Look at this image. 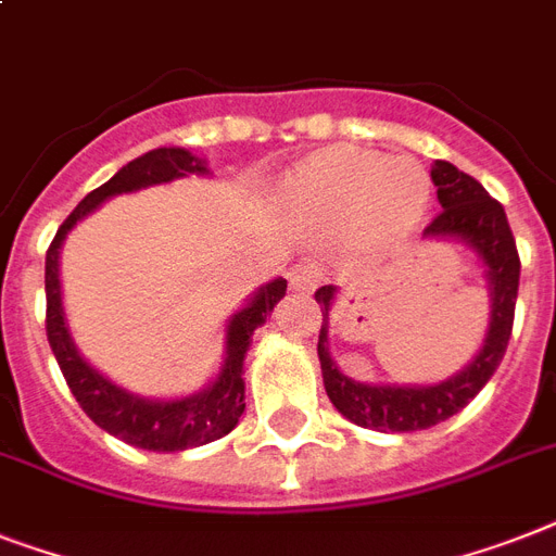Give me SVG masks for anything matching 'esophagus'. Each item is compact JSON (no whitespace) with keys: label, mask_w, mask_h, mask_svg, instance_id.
Returning <instances> with one entry per match:
<instances>
[{"label":"esophagus","mask_w":556,"mask_h":556,"mask_svg":"<svg viewBox=\"0 0 556 556\" xmlns=\"http://www.w3.org/2000/svg\"><path fill=\"white\" fill-rule=\"evenodd\" d=\"M323 282V268L319 265H300L291 270V288L296 291H314Z\"/></svg>","instance_id":"34e87169"}]
</instances>
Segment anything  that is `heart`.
<instances>
[{
    "label": "heart",
    "instance_id": "obj_1",
    "mask_svg": "<svg viewBox=\"0 0 556 556\" xmlns=\"http://www.w3.org/2000/svg\"><path fill=\"white\" fill-rule=\"evenodd\" d=\"M428 174L410 160H388L363 148H337L308 162L286 188L288 205L323 223H365L386 237H403L426 211Z\"/></svg>",
    "mask_w": 556,
    "mask_h": 556
}]
</instances>
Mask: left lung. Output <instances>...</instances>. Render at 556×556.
<instances>
[{
    "mask_svg": "<svg viewBox=\"0 0 556 556\" xmlns=\"http://www.w3.org/2000/svg\"><path fill=\"white\" fill-rule=\"evenodd\" d=\"M431 179L437 185V200L442 211L431 219L426 237L459 239L477 251L485 265L491 291L489 331L471 363L437 386H368V382L345 377L328 354V311L333 305L337 288H319L314 293L323 308L317 354L328 400L342 417L374 431H422L454 417L494 377L508 349V337H511L514 305H517V288H520V254H517V242L508 228L503 205L491 200L489 191L473 176L463 174L445 160H437L431 165Z\"/></svg>",
    "mask_w": 556,
    "mask_h": 556,
    "instance_id": "1",
    "label": "left lung"
}]
</instances>
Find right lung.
<instances>
[{
    "label": "right lung",
    "instance_id": "right-lung-1",
    "mask_svg": "<svg viewBox=\"0 0 556 556\" xmlns=\"http://www.w3.org/2000/svg\"><path fill=\"white\" fill-rule=\"evenodd\" d=\"M188 174H207V168L200 156H193L185 148H156V151L142 153L128 165H122L105 185H99L97 191H90L74 207V214L59 225L56 237L45 254V296H48L45 331H48V342H51L53 356H56L71 394L102 431L146 451L197 448V445L231 434L245 410L242 363L251 349V337L268 319L274 305L286 296L288 282L282 277L270 279L248 300L245 308L233 314L228 323V333H225L223 368L211 386L202 388L200 394L182 396V400H146V396L130 394L125 388L114 386L93 365L85 363L83 354L76 351L71 331H67L65 311H62L59 251H62L67 231L116 193L142 191V188L170 182V179Z\"/></svg>",
    "mask_w": 556,
    "mask_h": 556
}]
</instances>
